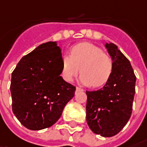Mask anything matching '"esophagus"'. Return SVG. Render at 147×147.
I'll list each match as a JSON object with an SVG mask.
<instances>
[{"label":"esophagus","mask_w":147,"mask_h":147,"mask_svg":"<svg viewBox=\"0 0 147 147\" xmlns=\"http://www.w3.org/2000/svg\"><path fill=\"white\" fill-rule=\"evenodd\" d=\"M76 92H82V91H84V90H83V89H81V88H80V87H76Z\"/></svg>","instance_id":"obj_1"}]
</instances>
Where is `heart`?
Wrapping results in <instances>:
<instances>
[{
	"label": "heart",
	"mask_w": 147,
	"mask_h": 147,
	"mask_svg": "<svg viewBox=\"0 0 147 147\" xmlns=\"http://www.w3.org/2000/svg\"><path fill=\"white\" fill-rule=\"evenodd\" d=\"M113 63L102 49L90 42H80L71 48V55L61 57V75L63 80L72 81L80 71V82L86 86L100 87L111 77Z\"/></svg>",
	"instance_id": "b5f03b06"
}]
</instances>
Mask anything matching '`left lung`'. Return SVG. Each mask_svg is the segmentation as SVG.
<instances>
[{"label": "left lung", "instance_id": "left-lung-1", "mask_svg": "<svg viewBox=\"0 0 147 147\" xmlns=\"http://www.w3.org/2000/svg\"><path fill=\"white\" fill-rule=\"evenodd\" d=\"M105 48L113 63V73L103 88L86 91V121L94 133L110 137L131 117L137 78L129 60L114 43L106 42Z\"/></svg>", "mask_w": 147, "mask_h": 147}]
</instances>
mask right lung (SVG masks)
Returning <instances> with one entry per match:
<instances>
[{"instance_id": "right-lung-1", "label": "right lung", "mask_w": 147, "mask_h": 147, "mask_svg": "<svg viewBox=\"0 0 147 147\" xmlns=\"http://www.w3.org/2000/svg\"><path fill=\"white\" fill-rule=\"evenodd\" d=\"M61 57L57 42H48L23 57L12 72V110L29 130L53 126L75 95L76 87L60 76Z\"/></svg>"}]
</instances>
